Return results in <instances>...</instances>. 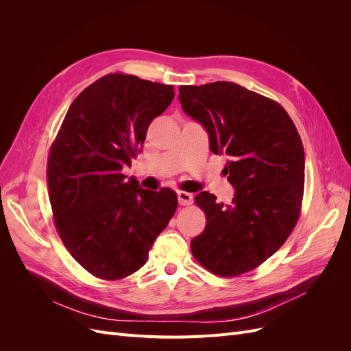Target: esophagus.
<instances>
[{
  "mask_svg": "<svg viewBox=\"0 0 351 351\" xmlns=\"http://www.w3.org/2000/svg\"><path fill=\"white\" fill-rule=\"evenodd\" d=\"M177 197H178V204L187 206L193 204V195L187 193V192H177Z\"/></svg>",
  "mask_w": 351,
  "mask_h": 351,
  "instance_id": "34e87169",
  "label": "esophagus"
}]
</instances>
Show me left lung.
Returning <instances> with one entry per match:
<instances>
[{"instance_id": "8db88e82", "label": "left lung", "mask_w": 351, "mask_h": 351, "mask_svg": "<svg viewBox=\"0 0 351 351\" xmlns=\"http://www.w3.org/2000/svg\"><path fill=\"white\" fill-rule=\"evenodd\" d=\"M183 111L204 125L209 149L227 155L230 205L200 192L206 227L190 243L195 259L219 277L254 269L289 239L299 219L304 149L278 102L232 82L180 86Z\"/></svg>"}]
</instances>
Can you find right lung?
<instances>
[{
    "label": "right lung",
    "mask_w": 351,
    "mask_h": 351,
    "mask_svg": "<svg viewBox=\"0 0 351 351\" xmlns=\"http://www.w3.org/2000/svg\"><path fill=\"white\" fill-rule=\"evenodd\" d=\"M173 98L169 84L108 74L73 101L51 146L47 176L57 231L95 277L120 280L142 268L177 209L174 190H146L123 174Z\"/></svg>",
    "instance_id": "add662e5"
}]
</instances>
